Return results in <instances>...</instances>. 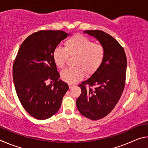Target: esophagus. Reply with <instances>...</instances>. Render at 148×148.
<instances>
[{
    "label": "esophagus",
    "instance_id": "34e87169",
    "mask_svg": "<svg viewBox=\"0 0 148 148\" xmlns=\"http://www.w3.org/2000/svg\"><path fill=\"white\" fill-rule=\"evenodd\" d=\"M69 86L70 89H71V88H72V86H74V84H69Z\"/></svg>",
    "mask_w": 148,
    "mask_h": 148
}]
</instances>
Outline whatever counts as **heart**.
<instances>
[{
    "instance_id": "1",
    "label": "heart",
    "mask_w": 148,
    "mask_h": 148,
    "mask_svg": "<svg viewBox=\"0 0 148 148\" xmlns=\"http://www.w3.org/2000/svg\"><path fill=\"white\" fill-rule=\"evenodd\" d=\"M68 56L76 57L74 65L76 67L62 71L61 78L74 84L83 78L85 73L90 76L97 72L104 61L105 50L101 44L77 34L65 41L64 49L57 47L54 49L53 59L57 68H63Z\"/></svg>"
}]
</instances>
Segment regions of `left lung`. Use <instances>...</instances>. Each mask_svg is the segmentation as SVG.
Wrapping results in <instances>:
<instances>
[{
    "label": "left lung",
    "instance_id": "1",
    "mask_svg": "<svg viewBox=\"0 0 148 148\" xmlns=\"http://www.w3.org/2000/svg\"><path fill=\"white\" fill-rule=\"evenodd\" d=\"M84 32L99 41L104 48L105 56L97 72L78 86L82 92L76 106L84 116L98 120L112 112L121 96L126 78L127 57L123 47L106 32L100 30ZM86 84L95 88H86Z\"/></svg>",
    "mask_w": 148,
    "mask_h": 148
}]
</instances>
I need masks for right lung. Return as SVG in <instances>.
Here are the masks:
<instances>
[{"label": "right lung", "instance_id": "1", "mask_svg": "<svg viewBox=\"0 0 148 148\" xmlns=\"http://www.w3.org/2000/svg\"><path fill=\"white\" fill-rule=\"evenodd\" d=\"M70 34L59 30L34 32L25 40L17 52L13 65L15 89L25 110L37 119L56 114L69 89L59 79L53 52ZM47 81L55 82L47 85Z\"/></svg>", "mask_w": 148, "mask_h": 148}]
</instances>
